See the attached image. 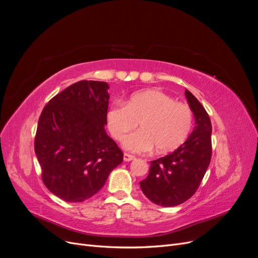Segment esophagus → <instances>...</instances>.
<instances>
[{"mask_svg":"<svg viewBox=\"0 0 258 258\" xmlns=\"http://www.w3.org/2000/svg\"><path fill=\"white\" fill-rule=\"evenodd\" d=\"M135 159H136L135 156H132V155L127 154V153L123 154V160L124 161H131V160H135Z\"/></svg>","mask_w":258,"mask_h":258,"instance_id":"34e87169","label":"esophagus"}]
</instances>
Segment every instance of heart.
I'll list each match as a JSON object with an SVG mask.
<instances>
[{"mask_svg":"<svg viewBox=\"0 0 258 258\" xmlns=\"http://www.w3.org/2000/svg\"><path fill=\"white\" fill-rule=\"evenodd\" d=\"M107 127L116 140H122L140 124V130L128 136L122 145L132 153L172 152L189 137L194 114L189 105L162 91L148 89L134 93L126 102L113 104L106 115Z\"/></svg>","mask_w":258,"mask_h":258,"instance_id":"obj_1","label":"heart"}]
</instances>
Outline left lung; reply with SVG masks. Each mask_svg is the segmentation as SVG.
I'll return each instance as SVG.
<instances>
[{"instance_id": "left-lung-1", "label": "left lung", "mask_w": 258, "mask_h": 258, "mask_svg": "<svg viewBox=\"0 0 258 258\" xmlns=\"http://www.w3.org/2000/svg\"><path fill=\"white\" fill-rule=\"evenodd\" d=\"M185 97L195 116L191 135L178 148L151 162L150 173L140 186L145 196L161 207H175L196 192L212 156V124L205 107L192 93Z\"/></svg>"}]
</instances>
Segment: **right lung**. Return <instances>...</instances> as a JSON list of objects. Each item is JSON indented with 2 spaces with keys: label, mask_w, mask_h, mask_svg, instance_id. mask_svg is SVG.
Masks as SVG:
<instances>
[{
  "label": "right lung",
  "mask_w": 258,
  "mask_h": 258,
  "mask_svg": "<svg viewBox=\"0 0 258 258\" xmlns=\"http://www.w3.org/2000/svg\"><path fill=\"white\" fill-rule=\"evenodd\" d=\"M108 86L81 81L54 96L37 123L34 150L46 187L68 202L89 199L123 154L107 136Z\"/></svg>",
  "instance_id": "obj_1"
}]
</instances>
